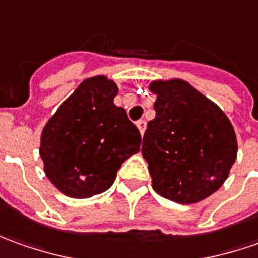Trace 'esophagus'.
Masks as SVG:
<instances>
[{"label":"esophagus","mask_w":258,"mask_h":258,"mask_svg":"<svg viewBox=\"0 0 258 258\" xmlns=\"http://www.w3.org/2000/svg\"><path fill=\"white\" fill-rule=\"evenodd\" d=\"M137 127H138V130H140V133H141V136H143V134L146 133V128H147V122H146V120H140V121H137Z\"/></svg>","instance_id":"1"}]
</instances>
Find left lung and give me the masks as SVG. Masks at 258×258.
Listing matches in <instances>:
<instances>
[{
  "mask_svg": "<svg viewBox=\"0 0 258 258\" xmlns=\"http://www.w3.org/2000/svg\"><path fill=\"white\" fill-rule=\"evenodd\" d=\"M156 118L147 124L141 153L153 188L168 200L191 204L223 185L237 157L230 120L182 80L154 81Z\"/></svg>",
  "mask_w": 258,
  "mask_h": 258,
  "instance_id": "left-lung-1",
  "label": "left lung"
}]
</instances>
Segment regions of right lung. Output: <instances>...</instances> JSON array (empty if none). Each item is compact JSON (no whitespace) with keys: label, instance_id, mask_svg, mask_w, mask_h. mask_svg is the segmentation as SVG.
<instances>
[{"label":"right lung","instance_id":"obj_1","mask_svg":"<svg viewBox=\"0 0 258 258\" xmlns=\"http://www.w3.org/2000/svg\"><path fill=\"white\" fill-rule=\"evenodd\" d=\"M117 93L107 77L87 78L42 130L45 175L68 197L88 199L108 190L121 164L140 151L141 134L125 110L114 105Z\"/></svg>","mask_w":258,"mask_h":258}]
</instances>
